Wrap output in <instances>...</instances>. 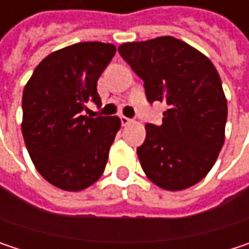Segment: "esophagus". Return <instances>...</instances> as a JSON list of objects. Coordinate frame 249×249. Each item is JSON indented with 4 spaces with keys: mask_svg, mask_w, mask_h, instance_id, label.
Segmentation results:
<instances>
[{
    "mask_svg": "<svg viewBox=\"0 0 249 249\" xmlns=\"http://www.w3.org/2000/svg\"><path fill=\"white\" fill-rule=\"evenodd\" d=\"M120 120H121V124L124 125H128V124H131V123H132V120H129V118H126V117H124V115H121V117H120Z\"/></svg>",
    "mask_w": 249,
    "mask_h": 249,
    "instance_id": "obj_1",
    "label": "esophagus"
}]
</instances>
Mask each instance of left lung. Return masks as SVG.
<instances>
[{"label":"left lung","instance_id":"left-lung-1","mask_svg":"<svg viewBox=\"0 0 249 249\" xmlns=\"http://www.w3.org/2000/svg\"><path fill=\"white\" fill-rule=\"evenodd\" d=\"M120 54L144 80L148 102H166L163 124L145 125L137 154L145 176L164 190H184L213 167L225 141L228 104L213 63L170 36L124 43Z\"/></svg>","mask_w":249,"mask_h":249}]
</instances>
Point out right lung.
Listing matches in <instances>:
<instances>
[{"label":"right lung","mask_w":249,"mask_h":249,"mask_svg":"<svg viewBox=\"0 0 249 249\" xmlns=\"http://www.w3.org/2000/svg\"><path fill=\"white\" fill-rule=\"evenodd\" d=\"M115 52L99 41L63 47L44 57L24 86L25 147L37 172L62 190H83L105 170L121 120L83 111L89 101L101 105L96 83Z\"/></svg>","instance_id":"right-lung-1"}]
</instances>
